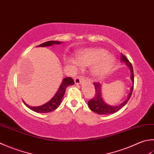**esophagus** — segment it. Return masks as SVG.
I'll return each mask as SVG.
<instances>
[{
	"label": "esophagus",
	"instance_id": "1",
	"mask_svg": "<svg viewBox=\"0 0 154 154\" xmlns=\"http://www.w3.org/2000/svg\"><path fill=\"white\" fill-rule=\"evenodd\" d=\"M83 81H84V79L82 77L78 76V77L75 78V83L76 84V85H80V84L82 83Z\"/></svg>",
	"mask_w": 154,
	"mask_h": 154
}]
</instances>
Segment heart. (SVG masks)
<instances>
[{
    "label": "heart",
    "instance_id": "heart-1",
    "mask_svg": "<svg viewBox=\"0 0 154 154\" xmlns=\"http://www.w3.org/2000/svg\"><path fill=\"white\" fill-rule=\"evenodd\" d=\"M115 59L111 55H107V51L103 49L91 48L81 51L77 55V60L69 58L67 63L72 66L80 65L82 67H91L92 74L96 78H100L106 75L113 67Z\"/></svg>",
    "mask_w": 154,
    "mask_h": 154
}]
</instances>
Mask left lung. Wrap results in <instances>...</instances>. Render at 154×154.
I'll return each mask as SVG.
<instances>
[{"label": "left lung", "mask_w": 154, "mask_h": 154, "mask_svg": "<svg viewBox=\"0 0 154 154\" xmlns=\"http://www.w3.org/2000/svg\"><path fill=\"white\" fill-rule=\"evenodd\" d=\"M121 61L125 62L126 65L130 69L131 71V76L130 79L133 83V85L130 88V91L128 95V97L125 100L122 102L121 104L118 105H116V106H113V105H110L107 104L103 101V97H102L101 95V85L100 83H93L95 85V94L94 97L92 98L91 100L88 101V105L90 109L93 111V112L96 113H98L99 115H108V114H112L114 113H116L121 108H122L124 105L128 103L129 98L131 97V95L132 94V91H133L134 89V69L132 67L131 63L128 61V59L126 58V57L124 56L122 53L121 55Z\"/></svg>", "instance_id": "1"}]
</instances>
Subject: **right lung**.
I'll return each mask as SVG.
<instances>
[{"label":"right lung","mask_w":154,"mask_h":154,"mask_svg":"<svg viewBox=\"0 0 154 154\" xmlns=\"http://www.w3.org/2000/svg\"><path fill=\"white\" fill-rule=\"evenodd\" d=\"M63 42H60V41H50L45 42V43L39 45L37 47H50V46H52L53 45H60ZM74 83H75L74 81L71 77H65V79H63L61 85H60L59 88L58 89V90H57V91L56 92L55 95L51 98V100L47 102L46 103L41 105V106L31 107L29 106V105H27L24 101L23 102L26 106L28 107L29 109H31V110L35 111V112H37V113L51 112V111H53L55 109H56L57 108L59 107V105L61 104L62 99L65 95V90L67 89V87L68 86L74 85Z\"/></svg>","instance_id":"1"}]
</instances>
